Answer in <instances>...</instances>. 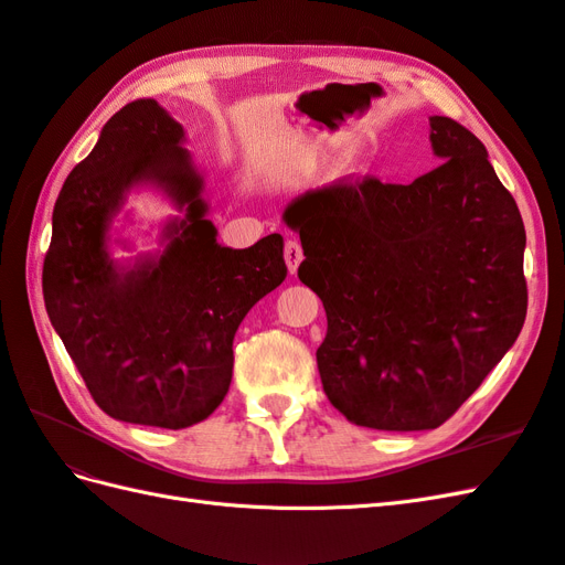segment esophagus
<instances>
[{"mask_svg":"<svg viewBox=\"0 0 565 565\" xmlns=\"http://www.w3.org/2000/svg\"><path fill=\"white\" fill-rule=\"evenodd\" d=\"M301 258H305V252H301V244L297 239H287L285 242V260H287V270H290V275L297 273Z\"/></svg>","mask_w":565,"mask_h":565,"instance_id":"34e87169","label":"esophagus"}]
</instances>
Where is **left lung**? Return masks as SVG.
I'll use <instances>...</instances> for the list:
<instances>
[{"mask_svg":"<svg viewBox=\"0 0 565 565\" xmlns=\"http://www.w3.org/2000/svg\"><path fill=\"white\" fill-rule=\"evenodd\" d=\"M444 162L412 184L374 177L287 203L299 280L321 297L316 364L328 401L379 431L441 426L503 354L527 313L525 225L472 131L429 117Z\"/></svg>","mask_w":565,"mask_h":565,"instance_id":"1","label":"left lung"}]
</instances>
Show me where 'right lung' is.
<instances>
[{
  "label": "right lung",
  "mask_w": 565,
  "mask_h": 565,
  "mask_svg": "<svg viewBox=\"0 0 565 565\" xmlns=\"http://www.w3.org/2000/svg\"><path fill=\"white\" fill-rule=\"evenodd\" d=\"M184 139L156 100L124 105L68 172L43 266L47 316L93 401L160 429L213 415L230 391L239 323L287 275L280 235L249 249L217 244ZM139 185L162 190L183 215L163 226L160 253L115 262L108 230Z\"/></svg>",
  "instance_id": "obj_1"
}]
</instances>
